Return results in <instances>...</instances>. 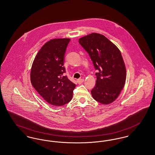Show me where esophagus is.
<instances>
[{
    "instance_id": "34e87169",
    "label": "esophagus",
    "mask_w": 155,
    "mask_h": 155,
    "mask_svg": "<svg viewBox=\"0 0 155 155\" xmlns=\"http://www.w3.org/2000/svg\"><path fill=\"white\" fill-rule=\"evenodd\" d=\"M77 82H78V84H82L84 81V79H82V78H79V79H78L77 80Z\"/></svg>"
}]
</instances>
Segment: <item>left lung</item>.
I'll use <instances>...</instances> for the list:
<instances>
[{
    "label": "left lung",
    "mask_w": 155,
    "mask_h": 155,
    "mask_svg": "<svg viewBox=\"0 0 155 155\" xmlns=\"http://www.w3.org/2000/svg\"><path fill=\"white\" fill-rule=\"evenodd\" d=\"M89 54L96 73V83L91 91L93 99L103 104L114 101L123 89L126 70L118 47L103 35L92 33L79 39Z\"/></svg>",
    "instance_id": "obj_1"
}]
</instances>
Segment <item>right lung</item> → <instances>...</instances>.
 I'll return each instance as SVG.
<instances>
[{
  "label": "right lung",
  "mask_w": 155,
  "mask_h": 155,
  "mask_svg": "<svg viewBox=\"0 0 155 155\" xmlns=\"http://www.w3.org/2000/svg\"><path fill=\"white\" fill-rule=\"evenodd\" d=\"M70 41L68 38L50 40L39 50L32 64L31 85L51 105H64L73 97L75 84L63 75L64 54Z\"/></svg>",
  "instance_id": "right-lung-1"
}]
</instances>
